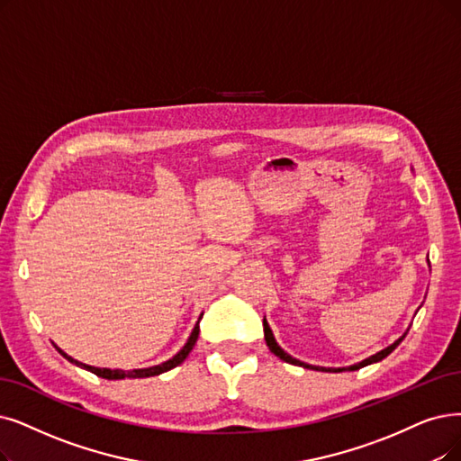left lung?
Here are the masks:
<instances>
[{"mask_svg": "<svg viewBox=\"0 0 461 461\" xmlns=\"http://www.w3.org/2000/svg\"><path fill=\"white\" fill-rule=\"evenodd\" d=\"M428 267H429V259H428ZM263 327H265V340H267V346H268V349L270 352L274 354V356H278L280 359H284L285 363H291V365H299V366H304V369H312V371H321V373H344V371H357V369H361V366H366V365H373V363H378V361H382L384 357H388L393 349L402 342V339L407 337V333H409V329L404 330V333L393 342V344H390L388 348H384V349H380V352H376L375 356H371V357H366V359H363V361H359V363H356V365H349V366H320V365H310V363H304V361H301V359H297V357H293V356H289L285 349L276 342V339H274V333H272V329H270V325H268V321H267V318H263Z\"/></svg>", "mask_w": 461, "mask_h": 461, "instance_id": "obj_1", "label": "left lung"}]
</instances>
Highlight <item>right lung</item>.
I'll return each instance as SVG.
<instances>
[{
  "instance_id": "right-lung-1",
  "label": "right lung",
  "mask_w": 461,
  "mask_h": 461,
  "mask_svg": "<svg viewBox=\"0 0 461 461\" xmlns=\"http://www.w3.org/2000/svg\"><path fill=\"white\" fill-rule=\"evenodd\" d=\"M202 316H204V312H202L200 314V318H198V321H196V325H194V329L191 330V337L187 339V342H185V346H183L179 352L172 357V359H168V361H164V363H160V365H155V366H147V369H132V371H121V369H102V366H92V365H85V363H81V361H77V359H73V357H69L66 352H62V349L57 346V349L59 352L69 361V363H73V365H77V366H81V369H86V371H90V373H95L96 376H102V378H107V380H122V378H147V376H158V375H162V373H167V371H170V369H174V366H177V365H181L183 361L187 359V356L191 354V349H193V346L196 344V339H198V333H200V327H198V323H200V320H202Z\"/></svg>"
}]
</instances>
